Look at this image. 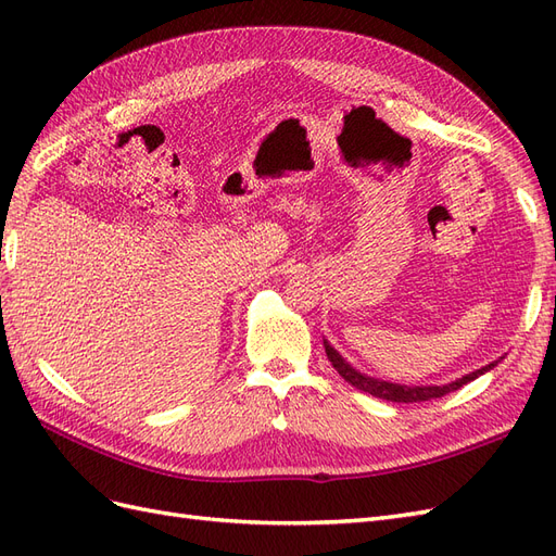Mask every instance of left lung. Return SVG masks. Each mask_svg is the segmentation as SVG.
<instances>
[{
    "instance_id": "1",
    "label": "left lung",
    "mask_w": 556,
    "mask_h": 556,
    "mask_svg": "<svg viewBox=\"0 0 556 556\" xmlns=\"http://www.w3.org/2000/svg\"><path fill=\"white\" fill-rule=\"evenodd\" d=\"M325 352H327L331 366L336 368V371H339V376L345 382H350L352 387H357V390H362V392H368V394H374L378 399L394 401V403H417V401H431V399L445 396V394H450L454 390H459V387H464L466 382L476 380L478 376L486 374V371H490V368H494L503 359V357H498L496 362L486 364V366L478 368V371L466 374V376L457 378L454 382H447V384H399V382L380 380V378H371V376L362 374L359 368L352 366L327 339H325Z\"/></svg>"
}]
</instances>
